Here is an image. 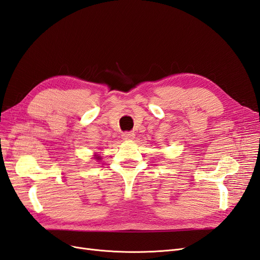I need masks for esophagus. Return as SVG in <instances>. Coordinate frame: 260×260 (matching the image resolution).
Segmentation results:
<instances>
[{"label":"esophagus","mask_w":260,"mask_h":260,"mask_svg":"<svg viewBox=\"0 0 260 260\" xmlns=\"http://www.w3.org/2000/svg\"><path fill=\"white\" fill-rule=\"evenodd\" d=\"M122 139L123 140H132V139H135V133L124 132L123 135H122Z\"/></svg>","instance_id":"1"}]
</instances>
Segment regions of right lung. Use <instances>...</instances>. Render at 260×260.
I'll list each match as a JSON object with an SVG mask.
<instances>
[{
  "label": "right lung",
  "instance_id": "1",
  "mask_svg": "<svg viewBox=\"0 0 260 260\" xmlns=\"http://www.w3.org/2000/svg\"><path fill=\"white\" fill-rule=\"evenodd\" d=\"M94 157H93V158L94 159H96V160H101L102 159V156H100L99 154H95V155H93Z\"/></svg>",
  "mask_w": 260,
  "mask_h": 260
}]
</instances>
